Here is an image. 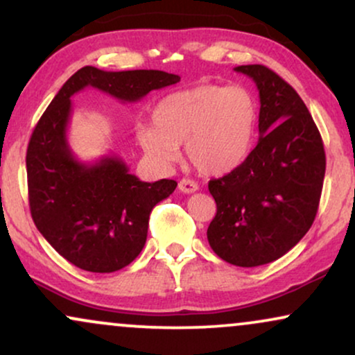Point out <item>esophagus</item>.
<instances>
[{
    "label": "esophagus",
    "instance_id": "esophagus-1",
    "mask_svg": "<svg viewBox=\"0 0 355 355\" xmlns=\"http://www.w3.org/2000/svg\"><path fill=\"white\" fill-rule=\"evenodd\" d=\"M179 191L184 192V194H192V192L199 191V184L191 181V179H181L179 181Z\"/></svg>",
    "mask_w": 355,
    "mask_h": 355
}]
</instances>
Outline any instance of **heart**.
Segmentation results:
<instances>
[{"instance_id":"1","label":"heart","mask_w":355,"mask_h":355,"mask_svg":"<svg viewBox=\"0 0 355 355\" xmlns=\"http://www.w3.org/2000/svg\"><path fill=\"white\" fill-rule=\"evenodd\" d=\"M153 125L141 123L137 140L151 161L169 164L186 144L189 161L209 176L236 169L254 144L259 104L248 87L202 83L164 96Z\"/></svg>"}]
</instances>
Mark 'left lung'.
<instances>
[{
    "mask_svg": "<svg viewBox=\"0 0 355 355\" xmlns=\"http://www.w3.org/2000/svg\"><path fill=\"white\" fill-rule=\"evenodd\" d=\"M259 91V140L236 169L211 179L217 215L207 230L215 254L239 268L269 264L305 236L326 171L323 140L297 91L262 65H241Z\"/></svg>",
    "mask_w": 355,
    "mask_h": 355,
    "instance_id": "left-lung-1",
    "label": "left lung"
}]
</instances>
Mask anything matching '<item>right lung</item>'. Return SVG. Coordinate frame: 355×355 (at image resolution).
Listing matches in <instances>:
<instances>
[{
  "instance_id": "1",
  "label": "right lung",
  "mask_w": 355,
  "mask_h": 355,
  "mask_svg": "<svg viewBox=\"0 0 355 355\" xmlns=\"http://www.w3.org/2000/svg\"><path fill=\"white\" fill-rule=\"evenodd\" d=\"M181 78L159 70H78L37 122L27 146V187L37 230L60 256L87 272H116L140 254L153 207L178 182L140 181L114 155L83 163L68 144L71 96L91 86L122 103H137L150 91Z\"/></svg>"
}]
</instances>
